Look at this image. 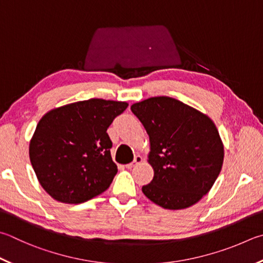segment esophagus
<instances>
[{"instance_id":"34e87169","label":"esophagus","mask_w":263,"mask_h":263,"mask_svg":"<svg viewBox=\"0 0 263 263\" xmlns=\"http://www.w3.org/2000/svg\"><path fill=\"white\" fill-rule=\"evenodd\" d=\"M141 162H142V156L137 155V156H135V160H133V162H131L130 164H126V168L127 169H131V168H133V166L140 164Z\"/></svg>"}]
</instances>
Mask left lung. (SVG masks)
<instances>
[{
	"instance_id": "obj_1",
	"label": "left lung",
	"mask_w": 263,
	"mask_h": 263,
	"mask_svg": "<svg viewBox=\"0 0 263 263\" xmlns=\"http://www.w3.org/2000/svg\"><path fill=\"white\" fill-rule=\"evenodd\" d=\"M131 110L149 136L148 163L154 177L142 193L164 209L197 203L221 173L224 146L206 114L169 97L133 103Z\"/></svg>"
}]
</instances>
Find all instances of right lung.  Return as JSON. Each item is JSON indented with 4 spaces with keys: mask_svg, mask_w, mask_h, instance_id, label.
Returning <instances> with one entry per match:
<instances>
[{
    "mask_svg": "<svg viewBox=\"0 0 263 263\" xmlns=\"http://www.w3.org/2000/svg\"><path fill=\"white\" fill-rule=\"evenodd\" d=\"M127 102L89 99L51 109L36 125L30 160L52 199L82 203L103 193L117 174L107 128Z\"/></svg>",
    "mask_w": 263,
    "mask_h": 263,
    "instance_id": "1",
    "label": "right lung"
}]
</instances>
